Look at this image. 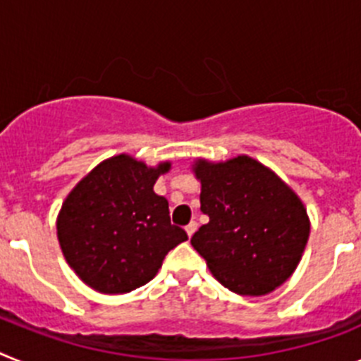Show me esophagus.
I'll return each mask as SVG.
<instances>
[{
    "label": "esophagus",
    "mask_w": 361,
    "mask_h": 361,
    "mask_svg": "<svg viewBox=\"0 0 361 361\" xmlns=\"http://www.w3.org/2000/svg\"><path fill=\"white\" fill-rule=\"evenodd\" d=\"M197 228H199V224H197L195 220H191L190 224L186 226V233H188V237H191V235H193V233L197 231Z\"/></svg>",
    "instance_id": "1"
}]
</instances>
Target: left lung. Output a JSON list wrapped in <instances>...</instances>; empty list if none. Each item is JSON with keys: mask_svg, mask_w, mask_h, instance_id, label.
Masks as SVG:
<instances>
[{"mask_svg": "<svg viewBox=\"0 0 361 361\" xmlns=\"http://www.w3.org/2000/svg\"><path fill=\"white\" fill-rule=\"evenodd\" d=\"M200 212L209 216L191 237L224 288L267 295L298 266L309 238L304 204L266 166L240 155L228 162L199 161Z\"/></svg>", "mask_w": 361, "mask_h": 361, "instance_id": "8db88e82", "label": "left lung"}]
</instances>
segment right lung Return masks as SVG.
Returning a JSON list of instances; mask_svg holds the SVG:
<instances>
[{
	"label": "right lung",
	"instance_id": "1",
	"mask_svg": "<svg viewBox=\"0 0 361 361\" xmlns=\"http://www.w3.org/2000/svg\"><path fill=\"white\" fill-rule=\"evenodd\" d=\"M170 162L148 168L128 155L101 162L63 204L57 238L68 266L92 289L130 293L157 275L175 245L188 240L171 224L168 200L153 191Z\"/></svg>",
	"mask_w": 361,
	"mask_h": 361
}]
</instances>
